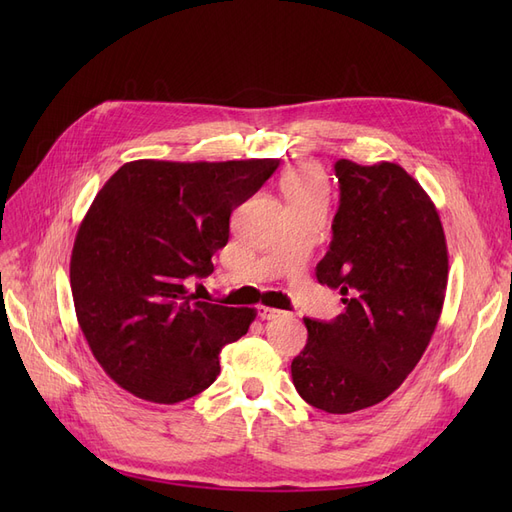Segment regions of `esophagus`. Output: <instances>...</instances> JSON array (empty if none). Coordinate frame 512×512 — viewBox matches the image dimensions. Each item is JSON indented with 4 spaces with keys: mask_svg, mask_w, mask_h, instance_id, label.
Listing matches in <instances>:
<instances>
[{
    "mask_svg": "<svg viewBox=\"0 0 512 512\" xmlns=\"http://www.w3.org/2000/svg\"><path fill=\"white\" fill-rule=\"evenodd\" d=\"M284 312H280V309H275V307H267V305H260L258 307V316L262 318V320H275V318H280Z\"/></svg>",
    "mask_w": 512,
    "mask_h": 512,
    "instance_id": "1",
    "label": "esophagus"
}]
</instances>
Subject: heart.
Instances as JSON below:
<instances>
[{
    "label": "heart",
    "instance_id": "heart-1",
    "mask_svg": "<svg viewBox=\"0 0 512 512\" xmlns=\"http://www.w3.org/2000/svg\"><path fill=\"white\" fill-rule=\"evenodd\" d=\"M280 188L290 211L324 207L329 198L327 179L314 164H297L288 168L280 181Z\"/></svg>",
    "mask_w": 512,
    "mask_h": 512
}]
</instances>
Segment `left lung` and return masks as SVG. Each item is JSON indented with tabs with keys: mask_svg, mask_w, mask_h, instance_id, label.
<instances>
[{
	"mask_svg": "<svg viewBox=\"0 0 512 512\" xmlns=\"http://www.w3.org/2000/svg\"><path fill=\"white\" fill-rule=\"evenodd\" d=\"M339 209L318 262L346 312L303 318L307 344L290 365L309 406L350 414L389 397L421 361L442 314L448 252L436 205L393 162H335Z\"/></svg>",
	"mask_w": 512,
	"mask_h": 512,
	"instance_id": "8db88e82",
	"label": "left lung"
}]
</instances>
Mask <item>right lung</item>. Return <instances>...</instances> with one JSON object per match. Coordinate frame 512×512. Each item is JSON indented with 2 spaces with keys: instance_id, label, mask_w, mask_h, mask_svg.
I'll return each instance as SVG.
<instances>
[{
  "instance_id": "obj_1",
  "label": "right lung",
  "mask_w": 512,
  "mask_h": 512,
  "mask_svg": "<svg viewBox=\"0 0 512 512\" xmlns=\"http://www.w3.org/2000/svg\"><path fill=\"white\" fill-rule=\"evenodd\" d=\"M280 160L123 164L76 232L70 286L79 327L121 389L179 404L213 384L220 352L256 318L252 307L196 301L192 277L213 273L230 213Z\"/></svg>"
}]
</instances>
